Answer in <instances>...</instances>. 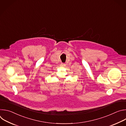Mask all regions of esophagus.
<instances>
[{"label": "esophagus", "instance_id": "1", "mask_svg": "<svg viewBox=\"0 0 126 126\" xmlns=\"http://www.w3.org/2000/svg\"><path fill=\"white\" fill-rule=\"evenodd\" d=\"M65 65H65V63H62L60 64V66H61V67H64V66H65Z\"/></svg>", "mask_w": 126, "mask_h": 126}]
</instances>
